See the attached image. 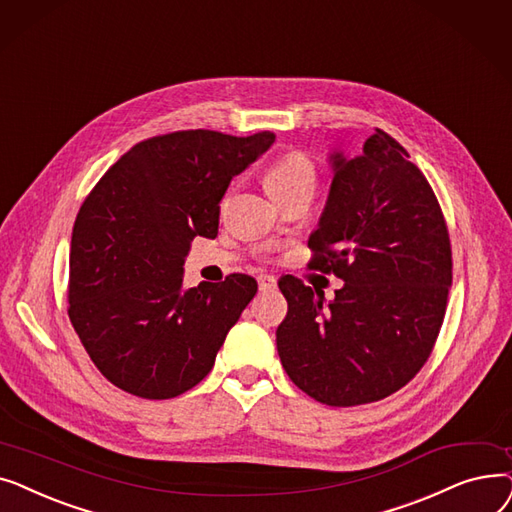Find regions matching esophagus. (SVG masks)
<instances>
[{
    "label": "esophagus",
    "instance_id": "obj_1",
    "mask_svg": "<svg viewBox=\"0 0 512 512\" xmlns=\"http://www.w3.org/2000/svg\"><path fill=\"white\" fill-rule=\"evenodd\" d=\"M258 287L262 291H269V289H275L277 287V279L273 275H260L258 277Z\"/></svg>",
    "mask_w": 512,
    "mask_h": 512
}]
</instances>
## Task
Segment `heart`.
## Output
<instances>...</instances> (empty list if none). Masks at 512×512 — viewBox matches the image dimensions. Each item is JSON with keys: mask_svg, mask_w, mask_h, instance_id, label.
I'll return each mask as SVG.
<instances>
[{"mask_svg": "<svg viewBox=\"0 0 512 512\" xmlns=\"http://www.w3.org/2000/svg\"><path fill=\"white\" fill-rule=\"evenodd\" d=\"M316 185V173L310 158L302 152H287L279 156L266 170V187L273 196L283 202L296 193H312Z\"/></svg>", "mask_w": 512, "mask_h": 512, "instance_id": "b5f03b06", "label": "heart"}]
</instances>
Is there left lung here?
I'll return each mask as SVG.
<instances>
[{
	"label": "left lung",
	"mask_w": 512,
	"mask_h": 512,
	"mask_svg": "<svg viewBox=\"0 0 512 512\" xmlns=\"http://www.w3.org/2000/svg\"><path fill=\"white\" fill-rule=\"evenodd\" d=\"M333 181L308 246L319 289L283 277L277 352L316 402L358 406L398 392L427 362L446 314L452 250L435 193L402 145L377 129L358 156H329Z\"/></svg>",
	"instance_id": "1"
}]
</instances>
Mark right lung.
<instances>
[{
  "mask_svg": "<svg viewBox=\"0 0 512 512\" xmlns=\"http://www.w3.org/2000/svg\"><path fill=\"white\" fill-rule=\"evenodd\" d=\"M262 131H177L125 154L83 202L70 239L68 316L100 373L145 400H168L214 367L256 281L183 287L196 235L214 239L231 179L271 148Z\"/></svg>",
  "mask_w": 512,
  "mask_h": 512,
  "instance_id": "obj_1",
  "label": "right lung"
}]
</instances>
